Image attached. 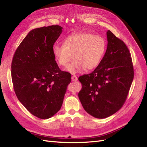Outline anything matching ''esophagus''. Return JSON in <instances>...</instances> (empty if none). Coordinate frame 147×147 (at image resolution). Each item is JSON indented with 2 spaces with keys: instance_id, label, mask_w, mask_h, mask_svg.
Returning a JSON list of instances; mask_svg holds the SVG:
<instances>
[{
  "instance_id": "34e87169",
  "label": "esophagus",
  "mask_w": 147,
  "mask_h": 147,
  "mask_svg": "<svg viewBox=\"0 0 147 147\" xmlns=\"http://www.w3.org/2000/svg\"><path fill=\"white\" fill-rule=\"evenodd\" d=\"M71 80L73 81H76L78 80V78L76 76H73L71 77Z\"/></svg>"
}]
</instances>
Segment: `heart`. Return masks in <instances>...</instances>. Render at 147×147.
Segmentation results:
<instances>
[{"mask_svg":"<svg viewBox=\"0 0 147 147\" xmlns=\"http://www.w3.org/2000/svg\"><path fill=\"white\" fill-rule=\"evenodd\" d=\"M104 40L98 35L86 32L74 33L65 38L63 45L56 43L52 48L56 62L65 67L73 58V61L65 71L71 74L80 73L85 69H92L99 65L106 50Z\"/></svg>","mask_w":147,"mask_h":147,"instance_id":"heart-1","label":"heart"}]
</instances>
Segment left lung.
<instances>
[{"instance_id":"8db88e82","label":"left lung","mask_w":147,"mask_h":147,"mask_svg":"<svg viewBox=\"0 0 147 147\" xmlns=\"http://www.w3.org/2000/svg\"><path fill=\"white\" fill-rule=\"evenodd\" d=\"M107 48L98 66L78 80V97L84 110L98 119L115 114L125 103L134 76L130 53L123 41L107 32Z\"/></svg>"}]
</instances>
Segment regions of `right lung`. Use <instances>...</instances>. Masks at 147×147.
Listing matches in <instances>:
<instances>
[{"mask_svg": "<svg viewBox=\"0 0 147 147\" xmlns=\"http://www.w3.org/2000/svg\"><path fill=\"white\" fill-rule=\"evenodd\" d=\"M59 25L33 29L15 52L11 65L14 91L32 114L41 119L61 107L71 74L59 68L52 48L62 32Z\"/></svg>", "mask_w": 147, "mask_h": 147, "instance_id": "add662e5", "label": "right lung"}]
</instances>
